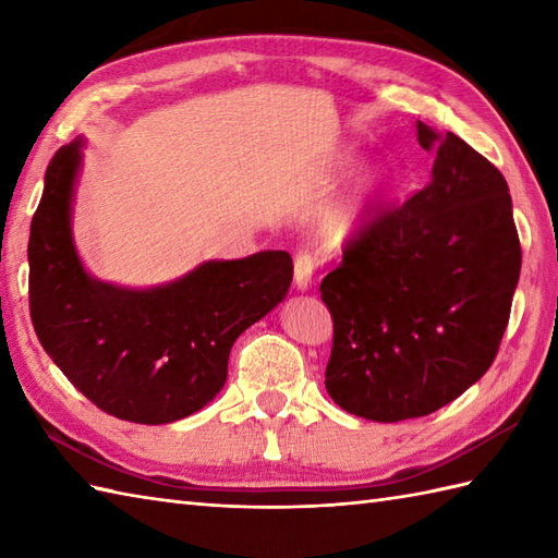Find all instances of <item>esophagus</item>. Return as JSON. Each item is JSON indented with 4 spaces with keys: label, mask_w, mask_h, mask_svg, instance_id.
<instances>
[{
    "label": "esophagus",
    "mask_w": 558,
    "mask_h": 558,
    "mask_svg": "<svg viewBox=\"0 0 558 558\" xmlns=\"http://www.w3.org/2000/svg\"><path fill=\"white\" fill-rule=\"evenodd\" d=\"M312 278H314V256L300 252L294 256V286L304 292L312 286Z\"/></svg>",
    "instance_id": "esophagus-1"
}]
</instances>
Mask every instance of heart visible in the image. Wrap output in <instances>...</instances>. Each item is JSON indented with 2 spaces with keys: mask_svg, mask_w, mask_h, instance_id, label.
I'll list each match as a JSON object with an SVG mask.
<instances>
[{
  "mask_svg": "<svg viewBox=\"0 0 558 558\" xmlns=\"http://www.w3.org/2000/svg\"><path fill=\"white\" fill-rule=\"evenodd\" d=\"M386 192V177L381 170L369 168L354 180L345 192L330 198L316 218V234L328 244H345L360 234L374 218Z\"/></svg>",
  "mask_w": 558,
  "mask_h": 558,
  "instance_id": "heart-1",
  "label": "heart"
}]
</instances>
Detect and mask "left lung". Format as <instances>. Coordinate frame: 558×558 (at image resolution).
I'll list each match as a JSON object with an SVG mask.
<instances>
[{
    "label": "left lung",
    "instance_id": "obj_1",
    "mask_svg": "<svg viewBox=\"0 0 558 558\" xmlns=\"http://www.w3.org/2000/svg\"><path fill=\"white\" fill-rule=\"evenodd\" d=\"M417 141L436 150L432 182L366 222L322 282L326 390L374 422L424 417L487 374L523 260L504 174L450 132L417 122Z\"/></svg>",
    "mask_w": 558,
    "mask_h": 558
}]
</instances>
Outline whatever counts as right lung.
<instances>
[{
    "mask_svg": "<svg viewBox=\"0 0 558 558\" xmlns=\"http://www.w3.org/2000/svg\"><path fill=\"white\" fill-rule=\"evenodd\" d=\"M83 138L47 165L31 222L28 298L40 345L93 405L117 420L168 424L198 412L228 378L234 340L286 300L288 252L206 260L168 286L93 278L71 236Z\"/></svg>",
    "mask_w": 558,
    "mask_h": 558,
    "instance_id": "obj_1",
    "label": "right lung"
}]
</instances>
